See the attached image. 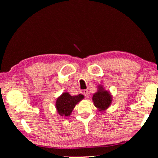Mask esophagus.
Instances as JSON below:
<instances>
[{"instance_id": "1", "label": "esophagus", "mask_w": 158, "mask_h": 158, "mask_svg": "<svg viewBox=\"0 0 158 158\" xmlns=\"http://www.w3.org/2000/svg\"><path fill=\"white\" fill-rule=\"evenodd\" d=\"M83 94H84V96H85V98H89V92H88V91L87 89H85V90H84V92H83Z\"/></svg>"}]
</instances>
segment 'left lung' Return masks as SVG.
Returning a JSON list of instances; mask_svg holds the SVG:
<instances>
[{"label": "left lung", "mask_w": 158, "mask_h": 158, "mask_svg": "<svg viewBox=\"0 0 158 158\" xmlns=\"http://www.w3.org/2000/svg\"><path fill=\"white\" fill-rule=\"evenodd\" d=\"M92 101L98 110L104 111L111 105L113 96L109 91L105 89L102 85H99L97 92L93 95Z\"/></svg>", "instance_id": "1"}]
</instances>
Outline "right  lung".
I'll list each match as a JSON object with an SVG mask.
<instances>
[{
  "label": "right lung",
  "mask_w": 158,
  "mask_h": 158,
  "mask_svg": "<svg viewBox=\"0 0 158 158\" xmlns=\"http://www.w3.org/2000/svg\"><path fill=\"white\" fill-rule=\"evenodd\" d=\"M84 98L82 94L72 96L69 92H64L57 98L55 103L56 111L60 116L69 117L70 115L76 105Z\"/></svg>",
  "instance_id": "obj_1"
}]
</instances>
